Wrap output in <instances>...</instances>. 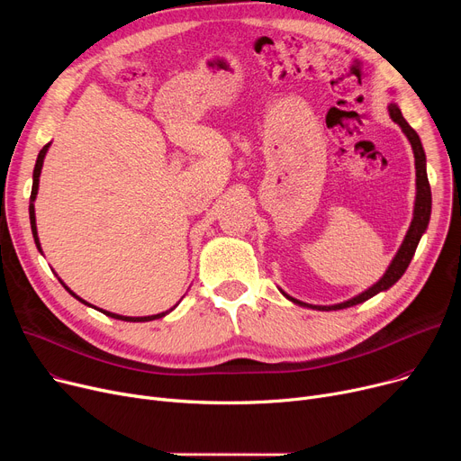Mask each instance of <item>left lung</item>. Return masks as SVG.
<instances>
[{
	"mask_svg": "<svg viewBox=\"0 0 461 461\" xmlns=\"http://www.w3.org/2000/svg\"><path fill=\"white\" fill-rule=\"evenodd\" d=\"M389 113L393 117L394 123H398L403 131V134L407 136V140L411 141V148H413V153H415V167H417V200H415V212H413V221H411V226H409V231L403 239V243L398 250V254L394 256L391 267L386 269V273L383 275V278L379 282H375L372 287H368L366 292H362L360 295L346 301V303H340V304H334V306H312V304H306V303H301L294 297L284 295L295 303V304H301V306H310V308H316V310H342V308H349V306H355L358 303H365L368 299H372L374 295H377L379 292H384V289H389L391 285H394L402 275L405 273V269L409 267L411 259H413L415 256V250L419 247V240L422 237V233L426 231L428 228V222H429V214H431V190H429V183H428V174H426V155H424V149H422V143H420V138L419 134L411 129V125L407 123V121L403 119L400 108L396 104H391L389 106Z\"/></svg>",
	"mask_w": 461,
	"mask_h": 461,
	"instance_id": "1",
	"label": "left lung"
}]
</instances>
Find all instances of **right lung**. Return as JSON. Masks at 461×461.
Here are the masks:
<instances>
[{
    "label": "right lung",
    "instance_id": "add662e5",
    "mask_svg": "<svg viewBox=\"0 0 461 461\" xmlns=\"http://www.w3.org/2000/svg\"><path fill=\"white\" fill-rule=\"evenodd\" d=\"M48 148H50V143H46L44 148L41 149V153H39V157H37V162H35V169H33V186H32V196H30V222H32V231H33V239H35V245H37V249L41 250V243H39V237H37V226H35V207H33V202H35V198H37V188H39V177H41V169H42V160H44V155H46V151H48ZM65 285V284H63ZM65 289L67 292L72 295V297H77L78 301H82L78 295H75L70 292V289L65 285ZM84 304H87V306H91L89 303H86V301H82ZM177 306V304H176ZM174 306V308H176ZM172 308V310H174ZM103 313H106V316H110V318H113V320H121V321H153V320H158V318H162V316H166L167 312H162V313H157V316H143V318H127V316H119V313H112V312H106V310H101Z\"/></svg>",
    "mask_w": 461,
    "mask_h": 461
}]
</instances>
